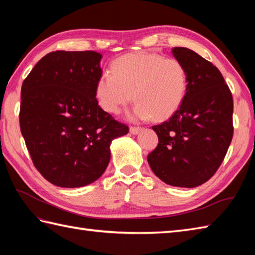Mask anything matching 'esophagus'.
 Returning <instances> with one entry per match:
<instances>
[{"mask_svg":"<svg viewBox=\"0 0 255 255\" xmlns=\"http://www.w3.org/2000/svg\"><path fill=\"white\" fill-rule=\"evenodd\" d=\"M141 130H142L141 127H136V126H131L130 127V132L132 134H137V133H139V131H141Z\"/></svg>","mask_w":255,"mask_h":255,"instance_id":"obj_1","label":"esophagus"}]
</instances>
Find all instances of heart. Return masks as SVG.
I'll return each instance as SVG.
<instances>
[{
  "label": "heart",
  "mask_w": 255,
  "mask_h": 255,
  "mask_svg": "<svg viewBox=\"0 0 255 255\" xmlns=\"http://www.w3.org/2000/svg\"><path fill=\"white\" fill-rule=\"evenodd\" d=\"M187 91V72L183 63L159 53H128L117 58L111 73L104 72L95 85L97 104L106 113H121L131 102L137 104L134 119L164 121L177 112Z\"/></svg>",
  "instance_id": "1"
}]
</instances>
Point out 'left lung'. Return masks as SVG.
I'll list each match as a JSON object with an SVG mask.
<instances>
[{
	"mask_svg": "<svg viewBox=\"0 0 255 255\" xmlns=\"http://www.w3.org/2000/svg\"><path fill=\"white\" fill-rule=\"evenodd\" d=\"M172 53L186 69L187 91L174 115L152 126L159 143L147 159L161 181L191 188L207 182L223 163L234 136V100L213 63L184 47Z\"/></svg>",
	"mask_w": 255,
	"mask_h": 255,
	"instance_id": "obj_1",
	"label": "left lung"
}]
</instances>
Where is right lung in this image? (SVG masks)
Here are the masks:
<instances>
[{
  "label": "right lung",
  "mask_w": 255,
  "mask_h": 255,
  "mask_svg": "<svg viewBox=\"0 0 255 255\" xmlns=\"http://www.w3.org/2000/svg\"><path fill=\"white\" fill-rule=\"evenodd\" d=\"M101 59L95 51H53L21 85L20 131L32 163L53 185L96 181L110 163L111 142L129 131L97 104Z\"/></svg>",
  "instance_id": "1"
}]
</instances>
